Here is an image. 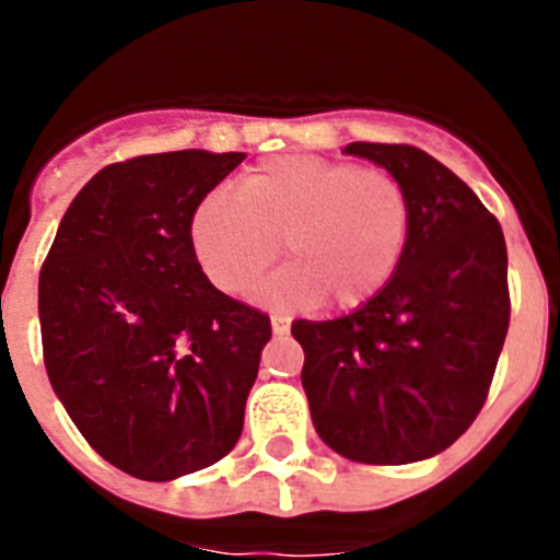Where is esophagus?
Instances as JSON below:
<instances>
[{
	"label": "esophagus",
	"instance_id": "obj_1",
	"mask_svg": "<svg viewBox=\"0 0 560 560\" xmlns=\"http://www.w3.org/2000/svg\"><path fill=\"white\" fill-rule=\"evenodd\" d=\"M291 328V319L285 314H271V330H275V336H285Z\"/></svg>",
	"mask_w": 560,
	"mask_h": 560
}]
</instances>
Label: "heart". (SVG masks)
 <instances>
[{
    "mask_svg": "<svg viewBox=\"0 0 560 560\" xmlns=\"http://www.w3.org/2000/svg\"><path fill=\"white\" fill-rule=\"evenodd\" d=\"M412 232L409 196L389 171L323 156H275L237 182L210 190L190 219L192 255L212 285L241 294L280 255L271 303L336 308L368 303L398 271Z\"/></svg>",
    "mask_w": 560,
    "mask_h": 560,
    "instance_id": "obj_1",
    "label": "heart"
}]
</instances>
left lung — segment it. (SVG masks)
Returning a JSON list of instances; mask_svg holds the SVG:
<instances>
[{"label": "left lung", "instance_id": "8db88e82", "mask_svg": "<svg viewBox=\"0 0 560 560\" xmlns=\"http://www.w3.org/2000/svg\"><path fill=\"white\" fill-rule=\"evenodd\" d=\"M387 167L412 207L398 271L359 311L296 319L303 387L319 438L368 465L448 448L485 407L511 323L499 221L446 165L415 145L350 142Z\"/></svg>", "mask_w": 560, "mask_h": 560}]
</instances>
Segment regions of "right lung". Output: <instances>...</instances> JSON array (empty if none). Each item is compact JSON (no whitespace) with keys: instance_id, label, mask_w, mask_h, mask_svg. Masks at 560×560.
I'll use <instances>...</instances> for the list:
<instances>
[{"instance_id":"obj_1","label":"right lung","mask_w":560,"mask_h":560,"mask_svg":"<svg viewBox=\"0 0 560 560\" xmlns=\"http://www.w3.org/2000/svg\"><path fill=\"white\" fill-rule=\"evenodd\" d=\"M246 153L171 151L103 167L63 212L38 277L44 368L86 443L167 482L235 448L271 339L192 255L190 219Z\"/></svg>"}]
</instances>
